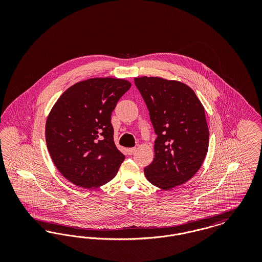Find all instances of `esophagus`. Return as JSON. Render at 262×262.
Instances as JSON below:
<instances>
[{
  "label": "esophagus",
  "mask_w": 262,
  "mask_h": 262,
  "mask_svg": "<svg viewBox=\"0 0 262 262\" xmlns=\"http://www.w3.org/2000/svg\"><path fill=\"white\" fill-rule=\"evenodd\" d=\"M127 151V154H129V155H133L136 151H137V148L136 147H132V148H128V149L126 150Z\"/></svg>",
  "instance_id": "obj_1"
}]
</instances>
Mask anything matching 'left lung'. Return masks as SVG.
I'll use <instances>...</instances> for the list:
<instances>
[{
  "instance_id": "obj_1",
  "label": "left lung",
  "mask_w": 262,
  "mask_h": 262,
  "mask_svg": "<svg viewBox=\"0 0 262 262\" xmlns=\"http://www.w3.org/2000/svg\"><path fill=\"white\" fill-rule=\"evenodd\" d=\"M135 84L149 111L157 137L154 159L144 168L153 186L170 189L190 180L208 150L204 108L187 84L161 77H137Z\"/></svg>"
}]
</instances>
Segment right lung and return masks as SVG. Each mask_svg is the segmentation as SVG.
<instances>
[{
    "mask_svg": "<svg viewBox=\"0 0 262 262\" xmlns=\"http://www.w3.org/2000/svg\"><path fill=\"white\" fill-rule=\"evenodd\" d=\"M130 85L125 79L90 78L68 88L51 110L47 147L57 169L75 186L107 184L125 160L114 142L111 115Z\"/></svg>",
    "mask_w": 262,
    "mask_h": 262,
    "instance_id": "right-lung-1",
    "label": "right lung"
}]
</instances>
